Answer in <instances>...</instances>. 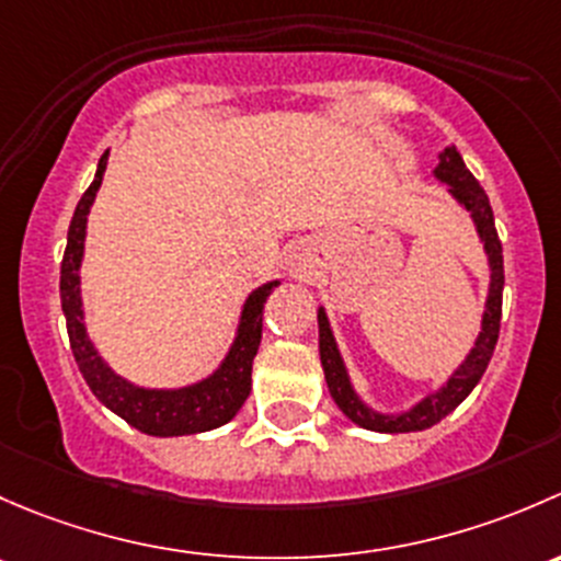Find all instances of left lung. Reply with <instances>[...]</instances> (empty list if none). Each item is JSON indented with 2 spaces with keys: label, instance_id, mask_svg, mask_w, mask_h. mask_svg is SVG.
I'll list each match as a JSON object with an SVG mask.
<instances>
[{
  "label": "left lung",
  "instance_id": "1",
  "mask_svg": "<svg viewBox=\"0 0 561 561\" xmlns=\"http://www.w3.org/2000/svg\"><path fill=\"white\" fill-rule=\"evenodd\" d=\"M435 175L443 183H448V192H451L467 210L472 213V221H476L478 234H481L483 248L489 253V267H492V283H489V299H486V313H483V327L481 334L476 340V348L470 351V356L465 359L456 373L448 378V383L443 386L437 394H430L424 402H419L413 410L402 415H383L369 410L359 397L351 389L348 373H345L343 359H340L337 343L332 337V329H329L327 313L319 310V351H321V367L327 375V386L332 400L337 402V408L348 415L354 424L365 426L373 432H421L435 426L437 421L446 419L451 410H456L465 402V397L470 394L478 386V380L486 373L489 362H492L496 337H500V319H502V286H505V267H502V242L496 238L494 227V213L489 205V196L483 192L481 183L472 178V172L467 170L461 156L456 153V148H446V153L440 156V164H437Z\"/></svg>",
  "mask_w": 561,
  "mask_h": 561
}]
</instances>
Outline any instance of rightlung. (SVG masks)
I'll return each mask as SVG.
<instances>
[{"label": "right lung", "mask_w": 561, "mask_h": 561, "mask_svg": "<svg viewBox=\"0 0 561 561\" xmlns=\"http://www.w3.org/2000/svg\"><path fill=\"white\" fill-rule=\"evenodd\" d=\"M107 153H102L96 175L85 194L80 196L75 216L69 221L67 232V251L61 259V310L67 319L69 345H72L75 362L83 373L85 383L94 391L96 400L107 405L115 415L131 424L135 430L146 432L153 437H178V435H196V432L216 430L232 421L242 408V402L251 394V369L253 356H256L259 343H262V313L270 291L278 286V280L264 283L262 288L248 297L242 308V321L234 337L232 351L227 354L224 365L216 369L202 383L186 386L175 391H156L131 386L129 380L118 378L110 369L102 356L96 354L91 340L85 337L83 327V302H80V259H83V240H85V216L91 210L96 188L102 186L105 175Z\"/></svg>", "instance_id": "1"}]
</instances>
